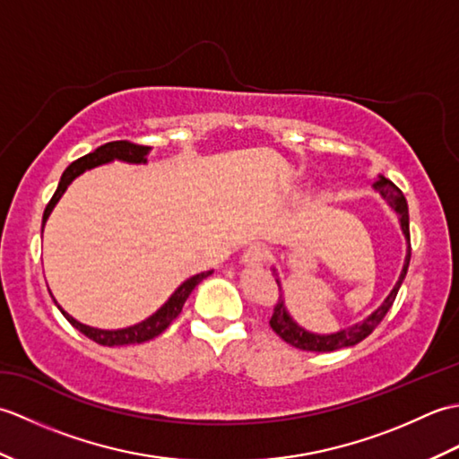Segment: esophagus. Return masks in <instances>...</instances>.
<instances>
[{
	"label": "esophagus",
	"mask_w": 459,
	"mask_h": 459,
	"mask_svg": "<svg viewBox=\"0 0 459 459\" xmlns=\"http://www.w3.org/2000/svg\"><path fill=\"white\" fill-rule=\"evenodd\" d=\"M266 258H268V252L264 248L250 247L248 250H245V255H242V264L248 268H262L264 266Z\"/></svg>",
	"instance_id": "obj_1"
}]
</instances>
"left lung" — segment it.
Segmentation results:
<instances>
[{
  "mask_svg": "<svg viewBox=\"0 0 459 459\" xmlns=\"http://www.w3.org/2000/svg\"><path fill=\"white\" fill-rule=\"evenodd\" d=\"M373 187L380 195V197H383L388 203V207H391L396 212L398 222H401V230H403L404 240H406L404 264H403L401 276H398L394 288L391 290V294L385 298L383 304H380L373 311V314L367 316L363 321H359V324L345 327V329L333 331V333H316V331L306 329L304 325H299L294 317H291V314L286 307V298H284V290H281V280L278 276V270L272 268V274L276 276V284H278L281 294H280V299H278V304L274 307V314H272L270 327L274 329L276 335L284 339L286 343L294 345L301 351H317V353H327V351L353 347V345L360 343V341H363L365 337L373 333L375 327L388 314V309L393 307L398 290H401L403 281L406 278L408 264H411V222H408V204H406L403 191L398 189L393 181H388L385 175H378L377 181L373 183Z\"/></svg>",
  "mask_w": 459,
  "mask_h": 459,
  "instance_id": "8db88e82",
  "label": "left lung"
}]
</instances>
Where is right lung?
Returning <instances> with one entry per match:
<instances>
[{
    "label": "right lung",
    "mask_w": 459,
    "mask_h": 459,
    "mask_svg": "<svg viewBox=\"0 0 459 459\" xmlns=\"http://www.w3.org/2000/svg\"><path fill=\"white\" fill-rule=\"evenodd\" d=\"M152 148L148 145H135L130 142H110V143H104L100 148H96L92 153H86L84 158L73 161L68 168L65 169L61 181H58V187L53 195V199L48 201L47 209L43 212V229H45V222L47 219L51 217V212L55 209V204L58 203V199L63 197L65 191L68 185H71L79 175H82L84 171L99 168V165L104 163H112V161H124V163H134V165H145L148 163V155H150ZM212 274V270L209 272H201V274H195L191 278H187L183 281V284L173 291L169 296V299L165 301V304L152 314L150 317H145L143 321L130 327H122V329H99V327H91L86 324H81L79 319H74L71 314H66V311L58 306V301L53 298V301L56 304V307L61 309V314L68 319V324L73 327H76L84 333L89 339L96 341V343L106 345V347H120V345H132V343H143V341H150L153 337H158L160 333H163L165 329L169 327L171 321L181 314L183 304L187 301L189 294L195 290V286L203 281L207 276Z\"/></svg>",
    "instance_id": "obj_1"
}]
</instances>
